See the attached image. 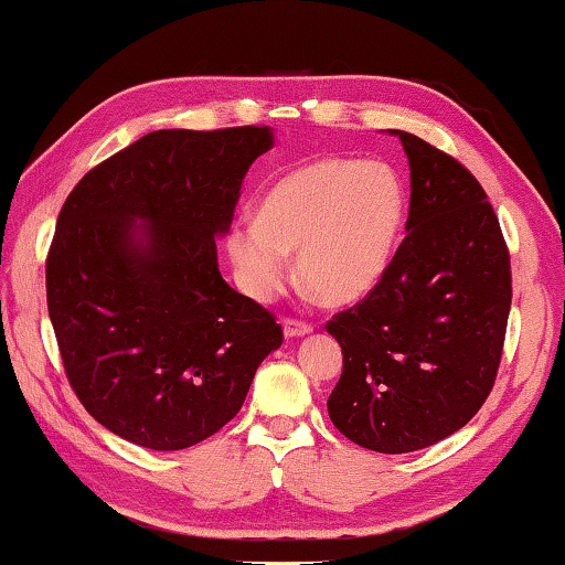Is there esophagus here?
Segmentation results:
<instances>
[{
  "label": "esophagus",
  "mask_w": 565,
  "mask_h": 565,
  "mask_svg": "<svg viewBox=\"0 0 565 565\" xmlns=\"http://www.w3.org/2000/svg\"><path fill=\"white\" fill-rule=\"evenodd\" d=\"M313 328L309 323H301V321H294V318H286L284 321V335L286 338H303L309 335Z\"/></svg>",
  "instance_id": "34e87169"
}]
</instances>
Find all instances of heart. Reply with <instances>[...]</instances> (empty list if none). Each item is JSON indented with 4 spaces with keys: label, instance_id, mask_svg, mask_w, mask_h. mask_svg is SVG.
<instances>
[{
    "label": "heart",
    "instance_id": "1",
    "mask_svg": "<svg viewBox=\"0 0 565 565\" xmlns=\"http://www.w3.org/2000/svg\"><path fill=\"white\" fill-rule=\"evenodd\" d=\"M407 188L387 162L318 158L276 178L256 217L227 232L239 289L271 301L289 276V254L311 296L353 306L387 276L403 239Z\"/></svg>",
    "mask_w": 565,
    "mask_h": 565
}]
</instances>
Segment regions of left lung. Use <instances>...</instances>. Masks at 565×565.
<instances>
[{"mask_svg": "<svg viewBox=\"0 0 565 565\" xmlns=\"http://www.w3.org/2000/svg\"><path fill=\"white\" fill-rule=\"evenodd\" d=\"M405 239L381 286L328 323L343 351L333 425L365 449L405 455L465 427L484 405L511 309L509 252L481 184L405 130Z\"/></svg>", "mask_w": 565, "mask_h": 565, "instance_id": "1", "label": "left lung"}]
</instances>
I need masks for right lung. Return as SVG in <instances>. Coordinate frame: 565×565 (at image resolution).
<instances>
[{"label": "right lung", "instance_id": "add662e5", "mask_svg": "<svg viewBox=\"0 0 565 565\" xmlns=\"http://www.w3.org/2000/svg\"><path fill=\"white\" fill-rule=\"evenodd\" d=\"M271 148V128L156 130L68 194L49 318L71 387L113 435L158 452L202 443L281 345L274 316L222 279L214 242Z\"/></svg>", "mask_w": 565, "mask_h": 565}]
</instances>
